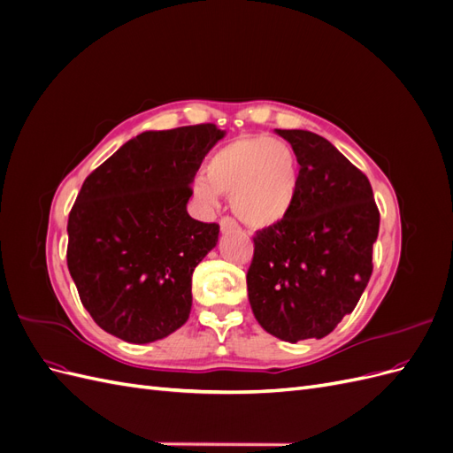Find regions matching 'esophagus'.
Here are the masks:
<instances>
[{
	"instance_id": "esophagus-1",
	"label": "esophagus",
	"mask_w": 453,
	"mask_h": 453,
	"mask_svg": "<svg viewBox=\"0 0 453 453\" xmlns=\"http://www.w3.org/2000/svg\"><path fill=\"white\" fill-rule=\"evenodd\" d=\"M219 225H221V230L223 232H226V230H234V228H238V223L234 221V219L232 217H223L221 221H219Z\"/></svg>"
}]
</instances>
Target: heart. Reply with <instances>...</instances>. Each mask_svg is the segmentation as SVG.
I'll use <instances>...</instances> for the list:
<instances>
[{
	"mask_svg": "<svg viewBox=\"0 0 453 453\" xmlns=\"http://www.w3.org/2000/svg\"><path fill=\"white\" fill-rule=\"evenodd\" d=\"M300 168L295 149L270 135H242L217 149L205 175L193 183L203 210L213 211L219 195L230 196V208L251 228L281 223L298 196Z\"/></svg>",
	"mask_w": 453,
	"mask_h": 453,
	"instance_id": "heart-1",
	"label": "heart"
}]
</instances>
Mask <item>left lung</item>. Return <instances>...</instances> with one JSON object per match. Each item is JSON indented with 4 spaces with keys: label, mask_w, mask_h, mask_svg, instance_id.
I'll use <instances>...</instances> for the list:
<instances>
[{
    "label": "left lung",
    "mask_w": 453,
    "mask_h": 453,
    "mask_svg": "<svg viewBox=\"0 0 453 453\" xmlns=\"http://www.w3.org/2000/svg\"><path fill=\"white\" fill-rule=\"evenodd\" d=\"M300 164L298 196L281 223L258 230L250 304L285 342L323 338L357 306L372 276L380 211L368 177L308 130H278Z\"/></svg>",
    "instance_id": "obj_1"
}]
</instances>
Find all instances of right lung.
Returning a JSON list of instances; mask_svg holds the SVG:
<instances>
[{"label":"right lung","mask_w":453,"mask_h":453,"mask_svg":"<svg viewBox=\"0 0 453 453\" xmlns=\"http://www.w3.org/2000/svg\"><path fill=\"white\" fill-rule=\"evenodd\" d=\"M225 135L211 122L143 132L96 168L67 219V268L96 325L130 344L177 331L219 225L187 213L190 183Z\"/></svg>","instance_id":"obj_1"}]
</instances>
